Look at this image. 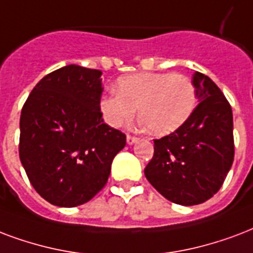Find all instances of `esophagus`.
Returning a JSON list of instances; mask_svg holds the SVG:
<instances>
[{
	"mask_svg": "<svg viewBox=\"0 0 253 253\" xmlns=\"http://www.w3.org/2000/svg\"><path fill=\"white\" fill-rule=\"evenodd\" d=\"M126 140H127V143H128V144H132V143H135L136 140H138V138H136V136H134V135L128 134V135H127Z\"/></svg>",
	"mask_w": 253,
	"mask_h": 253,
	"instance_id": "34e87169",
	"label": "esophagus"
}]
</instances>
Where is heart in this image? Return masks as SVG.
Segmentation results:
<instances>
[{
    "mask_svg": "<svg viewBox=\"0 0 253 253\" xmlns=\"http://www.w3.org/2000/svg\"><path fill=\"white\" fill-rule=\"evenodd\" d=\"M196 106L194 82L180 73H136L117 81V92L101 96L99 110L113 127L127 125L138 110L151 134L167 135L190 119Z\"/></svg>",
    "mask_w": 253,
    "mask_h": 253,
    "instance_id": "obj_1",
    "label": "heart"
}]
</instances>
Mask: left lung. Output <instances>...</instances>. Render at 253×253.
I'll list each match as a JSON object with an SVG mask.
<instances>
[{
  "mask_svg": "<svg viewBox=\"0 0 253 253\" xmlns=\"http://www.w3.org/2000/svg\"><path fill=\"white\" fill-rule=\"evenodd\" d=\"M192 82L199 103L182 127L154 139V155L144 169L158 192L182 206L204 203L215 195L235 157L229 102L207 75L196 71Z\"/></svg>",
  "mask_w": 253,
  "mask_h": 253,
  "instance_id": "obj_1",
  "label": "left lung"
}]
</instances>
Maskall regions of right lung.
<instances>
[{"label": "right lung", "mask_w": 253, "mask_h": 253, "mask_svg": "<svg viewBox=\"0 0 253 253\" xmlns=\"http://www.w3.org/2000/svg\"><path fill=\"white\" fill-rule=\"evenodd\" d=\"M102 71L69 65L45 75L19 119V159L34 190L59 207L86 203L105 187L126 144L102 119Z\"/></svg>", "instance_id": "1"}]
</instances>
